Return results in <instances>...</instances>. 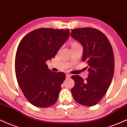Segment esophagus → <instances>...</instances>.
<instances>
[{"label": "esophagus", "instance_id": "esophagus-1", "mask_svg": "<svg viewBox=\"0 0 127 127\" xmlns=\"http://www.w3.org/2000/svg\"><path fill=\"white\" fill-rule=\"evenodd\" d=\"M70 77H71V74H66V78H70Z\"/></svg>", "mask_w": 127, "mask_h": 127}]
</instances>
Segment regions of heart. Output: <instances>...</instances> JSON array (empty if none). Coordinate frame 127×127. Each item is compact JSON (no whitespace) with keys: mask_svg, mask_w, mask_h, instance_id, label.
I'll return each mask as SVG.
<instances>
[{"mask_svg":"<svg viewBox=\"0 0 127 127\" xmlns=\"http://www.w3.org/2000/svg\"><path fill=\"white\" fill-rule=\"evenodd\" d=\"M78 43H77V42H73L72 43V45H74V44H78Z\"/></svg>","mask_w":127,"mask_h":127,"instance_id":"b5f03b06","label":"heart"}]
</instances>
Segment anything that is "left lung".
<instances>
[{"label":"left lung","instance_id":"1","mask_svg":"<svg viewBox=\"0 0 127 127\" xmlns=\"http://www.w3.org/2000/svg\"><path fill=\"white\" fill-rule=\"evenodd\" d=\"M71 37L84 48L82 60L88 65L86 81L79 75H72L75 81L71 93L75 102L86 106L96 105L108 91L114 73V55L107 37L94 28L71 30Z\"/></svg>","mask_w":127,"mask_h":127}]
</instances>
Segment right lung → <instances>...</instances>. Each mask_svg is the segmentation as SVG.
<instances>
[{
	"mask_svg": "<svg viewBox=\"0 0 127 127\" xmlns=\"http://www.w3.org/2000/svg\"><path fill=\"white\" fill-rule=\"evenodd\" d=\"M69 30L41 28L23 37L16 50V80L26 99L38 108L56 102L61 84L66 78L62 72H53L46 62L55 58L69 36Z\"/></svg>",
	"mask_w": 127,
	"mask_h": 127,
	"instance_id": "1",
	"label": "right lung"
}]
</instances>
